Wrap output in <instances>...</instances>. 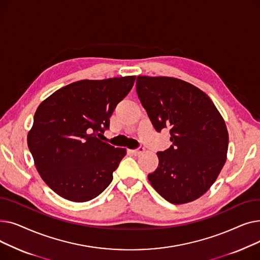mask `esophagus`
Here are the masks:
<instances>
[{
	"label": "esophagus",
	"mask_w": 260,
	"mask_h": 260,
	"mask_svg": "<svg viewBox=\"0 0 260 260\" xmlns=\"http://www.w3.org/2000/svg\"><path fill=\"white\" fill-rule=\"evenodd\" d=\"M143 152H144V147H142V146L138 147L137 149H132V151H129V153H131L132 155H134V156H139V155H141Z\"/></svg>",
	"instance_id": "34e87169"
}]
</instances>
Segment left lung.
Wrapping results in <instances>:
<instances>
[{"label":"left lung","mask_w":260,"mask_h":260,"mask_svg":"<svg viewBox=\"0 0 260 260\" xmlns=\"http://www.w3.org/2000/svg\"><path fill=\"white\" fill-rule=\"evenodd\" d=\"M138 98L157 132L170 128L172 145L158 152L159 165L147 178L174 204L194 201L212 186L223 168L226 125L209 95L185 81L139 76Z\"/></svg>","instance_id":"left-lung-1"}]
</instances>
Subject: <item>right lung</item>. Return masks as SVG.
<instances>
[{
    "label": "right lung",
    "mask_w": 260,
    "mask_h": 260,
    "mask_svg": "<svg viewBox=\"0 0 260 260\" xmlns=\"http://www.w3.org/2000/svg\"><path fill=\"white\" fill-rule=\"evenodd\" d=\"M136 77L81 80L50 94L37 108L27 144L41 178L64 199L99 196L126 155L100 137Z\"/></svg>",
    "instance_id": "right-lung-1"
}]
</instances>
